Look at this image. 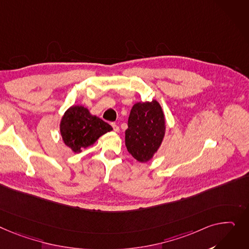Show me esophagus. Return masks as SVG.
<instances>
[{
    "mask_svg": "<svg viewBox=\"0 0 249 249\" xmlns=\"http://www.w3.org/2000/svg\"><path fill=\"white\" fill-rule=\"evenodd\" d=\"M111 126L113 127V130H114L115 132H118V131H119V127H118V125L116 124V123L112 122V123H111Z\"/></svg>",
    "mask_w": 249,
    "mask_h": 249,
    "instance_id": "34e87169",
    "label": "esophagus"
}]
</instances>
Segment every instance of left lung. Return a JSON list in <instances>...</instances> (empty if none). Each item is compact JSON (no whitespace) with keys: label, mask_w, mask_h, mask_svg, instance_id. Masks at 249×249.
<instances>
[{"label":"left lung","mask_w":249,"mask_h":249,"mask_svg":"<svg viewBox=\"0 0 249 249\" xmlns=\"http://www.w3.org/2000/svg\"><path fill=\"white\" fill-rule=\"evenodd\" d=\"M164 134V114L156 100L139 102L132 107L125 131V145L136 160H150L161 145Z\"/></svg>","instance_id":"1"}]
</instances>
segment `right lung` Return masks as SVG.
Masks as SVG:
<instances>
[{
    "label": "right lung",
    "instance_id": "add662e5",
    "mask_svg": "<svg viewBox=\"0 0 249 249\" xmlns=\"http://www.w3.org/2000/svg\"><path fill=\"white\" fill-rule=\"evenodd\" d=\"M61 135L65 144L77 153L92 145L112 127L97 116L89 113L83 106H72L65 112L60 124Z\"/></svg>",
    "mask_w": 249,
    "mask_h": 249
}]
</instances>
